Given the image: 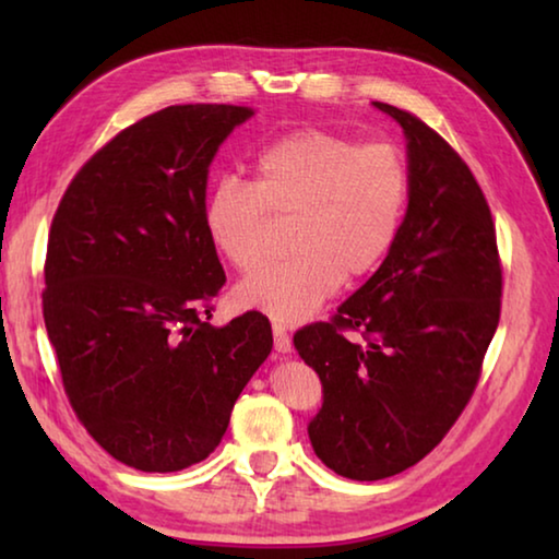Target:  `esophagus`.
Returning a JSON list of instances; mask_svg holds the SVG:
<instances>
[{"instance_id": "esophagus-1", "label": "esophagus", "mask_w": 559, "mask_h": 559, "mask_svg": "<svg viewBox=\"0 0 559 559\" xmlns=\"http://www.w3.org/2000/svg\"><path fill=\"white\" fill-rule=\"evenodd\" d=\"M273 347H276V353L283 355L290 353V337L283 325H273Z\"/></svg>"}]
</instances>
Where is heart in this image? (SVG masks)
<instances>
[{"label":"heart","instance_id":"b5f03b06","mask_svg":"<svg viewBox=\"0 0 559 559\" xmlns=\"http://www.w3.org/2000/svg\"><path fill=\"white\" fill-rule=\"evenodd\" d=\"M412 175L400 145L359 143L306 128L273 140L253 159V179L222 177L202 219L214 249L239 271L267 258L272 216H294L286 262L241 281L239 300L281 323L308 318L345 278L380 269L400 239Z\"/></svg>","mask_w":559,"mask_h":559}]
</instances>
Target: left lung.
Wrapping results in <instances>:
<instances>
[{"label":"left lung","mask_w":559,"mask_h":559,"mask_svg":"<svg viewBox=\"0 0 559 559\" xmlns=\"http://www.w3.org/2000/svg\"><path fill=\"white\" fill-rule=\"evenodd\" d=\"M374 106L409 140L400 239L328 323L293 335L323 382L310 443L353 480L390 478L439 447L480 380L503 296L493 214L471 167L414 112Z\"/></svg>","instance_id":"1"}]
</instances>
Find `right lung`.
Here are the masks:
<instances>
[{
	"label": "right lung",
	"instance_id": "1",
	"mask_svg": "<svg viewBox=\"0 0 559 559\" xmlns=\"http://www.w3.org/2000/svg\"><path fill=\"white\" fill-rule=\"evenodd\" d=\"M241 106H169L86 159L53 214L41 293L63 392L112 459L182 471L219 447L273 347L266 316L214 328L226 283L204 229L206 173Z\"/></svg>",
	"mask_w": 559,
	"mask_h": 559
}]
</instances>
